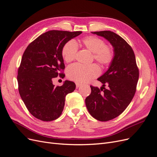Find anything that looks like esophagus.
Listing matches in <instances>:
<instances>
[{
	"instance_id": "obj_1",
	"label": "esophagus",
	"mask_w": 157,
	"mask_h": 157,
	"mask_svg": "<svg viewBox=\"0 0 157 157\" xmlns=\"http://www.w3.org/2000/svg\"><path fill=\"white\" fill-rule=\"evenodd\" d=\"M75 84H76V86H77V88H78L80 86V85H81V84L79 83V82H76Z\"/></svg>"
}]
</instances>
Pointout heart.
I'll list each match as a JSON object with an SVG mask.
<instances>
[{
  "label": "heart",
  "mask_w": 157,
  "mask_h": 157,
  "mask_svg": "<svg viewBox=\"0 0 157 157\" xmlns=\"http://www.w3.org/2000/svg\"><path fill=\"white\" fill-rule=\"evenodd\" d=\"M85 48L93 53L94 59L103 66L110 65L115 58V52L111 46L105 45L103 39L96 36H88L80 41ZM77 45L74 40H69L63 46L61 54L67 63L73 61L77 53ZM67 77L77 82H86L98 77L100 73L98 66L92 64L88 66L77 63L69 66L67 69Z\"/></svg>",
  "instance_id": "obj_1"
}]
</instances>
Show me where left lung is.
<instances>
[{"label":"left lung","instance_id":"8db88e82","mask_svg":"<svg viewBox=\"0 0 157 157\" xmlns=\"http://www.w3.org/2000/svg\"><path fill=\"white\" fill-rule=\"evenodd\" d=\"M103 36L113 47L115 58L106 72L98 80L103 86L99 89L90 86L91 94L85 103L89 113L99 121L113 119L124 111L134 98L139 69L134 52L126 41L110 31L92 32ZM105 85L108 88L106 89Z\"/></svg>","mask_w":157,"mask_h":157}]
</instances>
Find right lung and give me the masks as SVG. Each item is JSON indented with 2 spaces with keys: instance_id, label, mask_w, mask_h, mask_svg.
I'll list each match as a JSON object with an SVG mask.
<instances>
[{
  "instance_id": "1",
  "label": "right lung",
  "mask_w": 157,
  "mask_h": 157,
  "mask_svg": "<svg viewBox=\"0 0 157 157\" xmlns=\"http://www.w3.org/2000/svg\"><path fill=\"white\" fill-rule=\"evenodd\" d=\"M81 33L47 31L30 43L23 53L17 77L19 93L28 111L38 119L48 122L59 118L65 96L75 90L72 81L65 80L62 86H55L52 79L63 76V46Z\"/></svg>"
}]
</instances>
